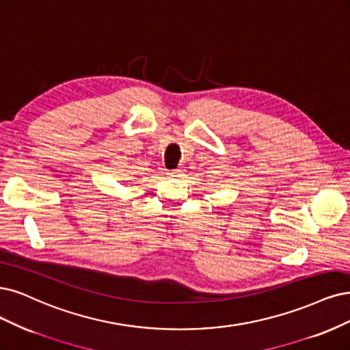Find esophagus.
Returning <instances> with one entry per match:
<instances>
[{
    "instance_id": "1",
    "label": "esophagus",
    "mask_w": 350,
    "mask_h": 350,
    "mask_svg": "<svg viewBox=\"0 0 350 350\" xmlns=\"http://www.w3.org/2000/svg\"><path fill=\"white\" fill-rule=\"evenodd\" d=\"M167 175H171V176H183L184 175V170H174V171H170L167 172Z\"/></svg>"
}]
</instances>
